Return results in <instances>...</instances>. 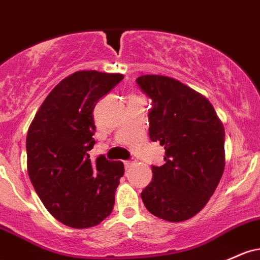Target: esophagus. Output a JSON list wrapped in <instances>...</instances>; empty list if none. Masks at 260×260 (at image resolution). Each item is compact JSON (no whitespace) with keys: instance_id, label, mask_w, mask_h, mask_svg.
I'll return each instance as SVG.
<instances>
[{"instance_id":"obj_1","label":"esophagus","mask_w":260,"mask_h":260,"mask_svg":"<svg viewBox=\"0 0 260 260\" xmlns=\"http://www.w3.org/2000/svg\"><path fill=\"white\" fill-rule=\"evenodd\" d=\"M123 164H124L125 169H128V168H131L133 164H135V160H133V159H128V160L123 161Z\"/></svg>"}]
</instances>
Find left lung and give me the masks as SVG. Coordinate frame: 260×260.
I'll use <instances>...</instances> for the list:
<instances>
[{
	"mask_svg": "<svg viewBox=\"0 0 260 260\" xmlns=\"http://www.w3.org/2000/svg\"><path fill=\"white\" fill-rule=\"evenodd\" d=\"M152 100L149 137L165 149L164 165H152L142 191L144 206L170 222L189 219L205 207L224 170V128L210 101L178 80L143 75L136 80Z\"/></svg>",
	"mask_w": 260,
	"mask_h": 260,
	"instance_id": "8db88e82",
	"label": "left lung"
}]
</instances>
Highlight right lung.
<instances>
[{
  "mask_svg": "<svg viewBox=\"0 0 260 260\" xmlns=\"http://www.w3.org/2000/svg\"><path fill=\"white\" fill-rule=\"evenodd\" d=\"M123 80L121 74L76 71L42 104L28 129L27 168L43 205L61 223L93 227L111 215L123 176L121 161L87 152L95 145L93 108Z\"/></svg>",
  "mask_w": 260,
  "mask_h": 260,
  "instance_id": "obj_1",
  "label": "right lung"
}]
</instances>
